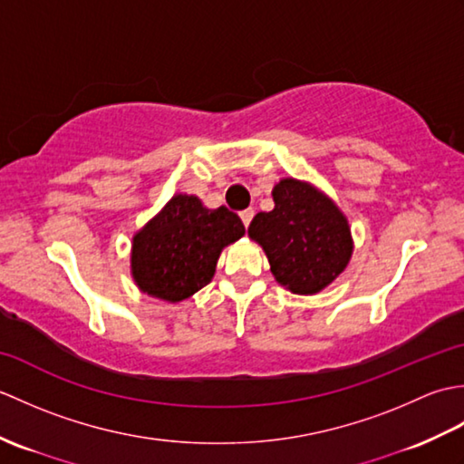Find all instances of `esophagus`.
I'll return each instance as SVG.
<instances>
[{
    "label": "esophagus",
    "mask_w": 464,
    "mask_h": 464,
    "mask_svg": "<svg viewBox=\"0 0 464 464\" xmlns=\"http://www.w3.org/2000/svg\"><path fill=\"white\" fill-rule=\"evenodd\" d=\"M253 215H255L253 209H245V211L239 213V217H241V221H243L245 227H249V223H251V219H253Z\"/></svg>",
    "instance_id": "1"
}]
</instances>
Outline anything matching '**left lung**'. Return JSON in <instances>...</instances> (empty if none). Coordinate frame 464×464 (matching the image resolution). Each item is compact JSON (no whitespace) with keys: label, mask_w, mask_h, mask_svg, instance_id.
I'll return each instance as SVG.
<instances>
[{"label":"left lung","mask_w":464,"mask_h":464,"mask_svg":"<svg viewBox=\"0 0 464 464\" xmlns=\"http://www.w3.org/2000/svg\"><path fill=\"white\" fill-rule=\"evenodd\" d=\"M273 211L253 217L249 237L261 245L283 287L295 295L323 291L353 255L347 217L317 187L293 177L273 187Z\"/></svg>","instance_id":"1"}]
</instances>
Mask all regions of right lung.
Here are the masks:
<instances>
[{"label": "right lung", "instance_id": "add662e5", "mask_svg": "<svg viewBox=\"0 0 464 464\" xmlns=\"http://www.w3.org/2000/svg\"><path fill=\"white\" fill-rule=\"evenodd\" d=\"M245 235L227 207L207 209L195 195H175L141 231L131 247V275L151 297L179 303L213 279L227 245Z\"/></svg>", "mask_w": 464, "mask_h": 464}]
</instances>
